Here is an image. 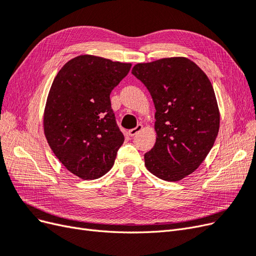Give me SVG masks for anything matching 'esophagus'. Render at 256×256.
<instances>
[{
  "instance_id": "esophagus-1",
  "label": "esophagus",
  "mask_w": 256,
  "mask_h": 256,
  "mask_svg": "<svg viewBox=\"0 0 256 256\" xmlns=\"http://www.w3.org/2000/svg\"><path fill=\"white\" fill-rule=\"evenodd\" d=\"M142 130H143V126H142V125H138L136 128L129 130V131H128V134H129L130 136H134L138 134V132H141Z\"/></svg>"
}]
</instances>
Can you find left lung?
<instances>
[{
    "label": "left lung",
    "mask_w": 256,
    "mask_h": 256,
    "mask_svg": "<svg viewBox=\"0 0 256 256\" xmlns=\"http://www.w3.org/2000/svg\"><path fill=\"white\" fill-rule=\"evenodd\" d=\"M132 74L148 90L156 108V143L144 154L145 166L164 180H180L205 160L219 132L212 82L184 56L138 63Z\"/></svg>",
    "instance_id": "8db88e82"
}]
</instances>
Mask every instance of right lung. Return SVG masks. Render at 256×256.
Here are the masks:
<instances>
[{"label":"right lung","mask_w":256,"mask_h":256,"mask_svg":"<svg viewBox=\"0 0 256 256\" xmlns=\"http://www.w3.org/2000/svg\"><path fill=\"white\" fill-rule=\"evenodd\" d=\"M130 63L84 54L68 60L54 78L42 126L50 148L69 172L84 180L104 176L124 143L110 94Z\"/></svg>","instance_id":"obj_1"}]
</instances>
